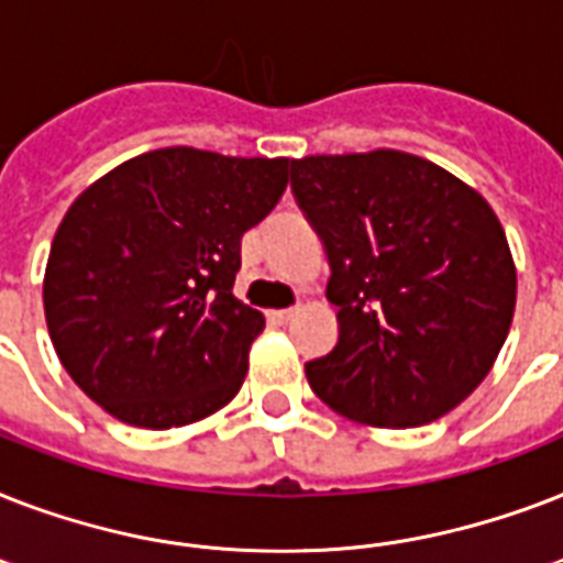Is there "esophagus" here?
Masks as SVG:
<instances>
[{
    "instance_id": "1",
    "label": "esophagus",
    "mask_w": 563,
    "mask_h": 563,
    "mask_svg": "<svg viewBox=\"0 0 563 563\" xmlns=\"http://www.w3.org/2000/svg\"><path fill=\"white\" fill-rule=\"evenodd\" d=\"M291 318H295V309H272V312H268V321L277 327L289 324Z\"/></svg>"
}]
</instances>
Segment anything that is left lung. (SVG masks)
Returning <instances> with one entry per match:
<instances>
[{"mask_svg":"<svg viewBox=\"0 0 563 563\" xmlns=\"http://www.w3.org/2000/svg\"><path fill=\"white\" fill-rule=\"evenodd\" d=\"M291 189L330 260L339 342L307 362L312 391L368 427L432 423L494 368L517 303L497 212L418 154H312Z\"/></svg>","mask_w":563,"mask_h":563,"instance_id":"1","label":"left lung"}]
</instances>
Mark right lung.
I'll use <instances>...</instances> for the list:
<instances>
[{"instance_id":"add662e5","label":"right lung","mask_w":563,"mask_h":563,"mask_svg":"<svg viewBox=\"0 0 563 563\" xmlns=\"http://www.w3.org/2000/svg\"><path fill=\"white\" fill-rule=\"evenodd\" d=\"M289 184V157L172 145L131 157L66 210L43 277L55 353L128 427H187L228 406L263 312L233 295L245 230Z\"/></svg>"}]
</instances>
